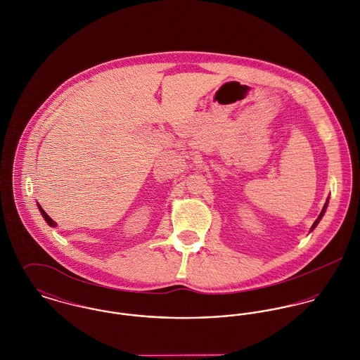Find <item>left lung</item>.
<instances>
[{
    "instance_id": "left-lung-1",
    "label": "left lung",
    "mask_w": 360,
    "mask_h": 360,
    "mask_svg": "<svg viewBox=\"0 0 360 360\" xmlns=\"http://www.w3.org/2000/svg\"><path fill=\"white\" fill-rule=\"evenodd\" d=\"M327 205H328V198L326 200V202H324V205H323V210H321V212L319 214V217H318V219L314 222V225H312V228H311V232L318 226V224L320 222V219L323 218V215H324V212H326V208H327Z\"/></svg>"
}]
</instances>
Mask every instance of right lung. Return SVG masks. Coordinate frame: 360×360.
<instances>
[{
  "label": "right lung",
  "instance_id": "add662e5",
  "mask_svg": "<svg viewBox=\"0 0 360 360\" xmlns=\"http://www.w3.org/2000/svg\"><path fill=\"white\" fill-rule=\"evenodd\" d=\"M37 207H39V210H40L42 218L46 221V224H48L51 228H55V226H56V222H55V221H53V219H52V218H51V217H49V215H48V214H46V212H45V211L41 208V205L39 204V202H37Z\"/></svg>",
  "mask_w": 360,
  "mask_h": 360
}]
</instances>
